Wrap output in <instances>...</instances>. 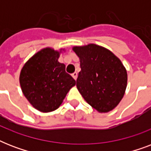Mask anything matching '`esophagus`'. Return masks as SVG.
<instances>
[{
  "mask_svg": "<svg viewBox=\"0 0 151 151\" xmlns=\"http://www.w3.org/2000/svg\"><path fill=\"white\" fill-rule=\"evenodd\" d=\"M72 77H73L74 80H77V78H78V73H77V72H74L73 73H72Z\"/></svg>",
  "mask_w": 151,
  "mask_h": 151,
  "instance_id": "obj_1",
  "label": "esophagus"
}]
</instances>
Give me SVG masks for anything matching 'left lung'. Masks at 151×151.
<instances>
[{
  "label": "left lung",
  "mask_w": 151,
  "mask_h": 151,
  "mask_svg": "<svg viewBox=\"0 0 151 151\" xmlns=\"http://www.w3.org/2000/svg\"><path fill=\"white\" fill-rule=\"evenodd\" d=\"M73 50L80 59L77 88L83 98L99 113L114 109L127 87V71L121 60L95 44L75 46Z\"/></svg>",
  "instance_id": "8db88e82"
}]
</instances>
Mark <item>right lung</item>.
Wrapping results in <instances>:
<instances>
[{
    "label": "right lung",
    "instance_id": "1",
    "mask_svg": "<svg viewBox=\"0 0 151 151\" xmlns=\"http://www.w3.org/2000/svg\"><path fill=\"white\" fill-rule=\"evenodd\" d=\"M60 52L44 48L33 55L22 67L19 76L22 93L35 109L44 113L56 110L75 80L58 61Z\"/></svg>",
    "mask_w": 151,
    "mask_h": 151
}]
</instances>
